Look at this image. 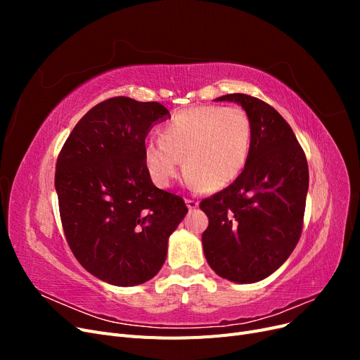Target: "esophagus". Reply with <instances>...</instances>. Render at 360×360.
<instances>
[{
    "label": "esophagus",
    "instance_id": "obj_1",
    "mask_svg": "<svg viewBox=\"0 0 360 360\" xmlns=\"http://www.w3.org/2000/svg\"><path fill=\"white\" fill-rule=\"evenodd\" d=\"M186 205H188L189 210H193V209H197V207H198V201H195V200H186Z\"/></svg>",
    "mask_w": 360,
    "mask_h": 360
}]
</instances>
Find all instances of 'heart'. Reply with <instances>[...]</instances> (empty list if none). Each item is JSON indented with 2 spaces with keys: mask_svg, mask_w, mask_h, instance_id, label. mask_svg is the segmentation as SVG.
Segmentation results:
<instances>
[{
  "mask_svg": "<svg viewBox=\"0 0 360 360\" xmlns=\"http://www.w3.org/2000/svg\"><path fill=\"white\" fill-rule=\"evenodd\" d=\"M252 127L238 106L195 105L172 115L160 129V141L144 146V163L158 186L168 188L181 172L195 186L219 191L242 172Z\"/></svg>",
  "mask_w": 360,
  "mask_h": 360,
  "instance_id": "1",
  "label": "heart"
}]
</instances>
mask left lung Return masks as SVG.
<instances>
[{
  "instance_id": "left-lung-1",
  "label": "left lung",
  "mask_w": 360,
  "mask_h": 360,
  "mask_svg": "<svg viewBox=\"0 0 360 360\" xmlns=\"http://www.w3.org/2000/svg\"><path fill=\"white\" fill-rule=\"evenodd\" d=\"M214 101L240 105L252 136L240 176L200 204L209 217L202 233L204 255L216 275L254 284L284 264L299 242L309 186L308 162L275 108L240 93Z\"/></svg>"
}]
</instances>
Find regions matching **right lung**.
Masks as SVG:
<instances>
[{
    "instance_id": "1",
    "label": "right lung",
    "mask_w": 360,
    "mask_h": 360,
    "mask_svg": "<svg viewBox=\"0 0 360 360\" xmlns=\"http://www.w3.org/2000/svg\"><path fill=\"white\" fill-rule=\"evenodd\" d=\"M168 117L158 102L112 97L79 120L58 155L56 191L68 243L86 271L111 285L155 278L188 213L181 197L155 186L144 163L150 129Z\"/></svg>"
}]
</instances>
